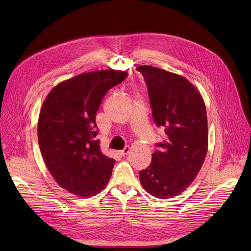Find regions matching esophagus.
Segmentation results:
<instances>
[{
    "label": "esophagus",
    "mask_w": 251,
    "mask_h": 251,
    "mask_svg": "<svg viewBox=\"0 0 251 251\" xmlns=\"http://www.w3.org/2000/svg\"><path fill=\"white\" fill-rule=\"evenodd\" d=\"M129 148L128 147H126L123 151H118V154L119 155H121V156H125V155H127L128 154V152H129Z\"/></svg>",
    "instance_id": "1"
}]
</instances>
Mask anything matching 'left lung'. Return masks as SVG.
<instances>
[{"label":"left lung","mask_w":251,"mask_h":251,"mask_svg":"<svg viewBox=\"0 0 251 251\" xmlns=\"http://www.w3.org/2000/svg\"><path fill=\"white\" fill-rule=\"evenodd\" d=\"M147 82L152 117L165 128L151 163L139 172L148 193L172 199L189 187L205 160L208 132L204 100L185 77L150 65L136 68Z\"/></svg>","instance_id":"left-lung-1"}]
</instances>
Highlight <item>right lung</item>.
Returning <instances> with one entry per match:
<instances>
[{
  "label": "right lung",
  "instance_id": "obj_1",
  "mask_svg": "<svg viewBox=\"0 0 251 251\" xmlns=\"http://www.w3.org/2000/svg\"><path fill=\"white\" fill-rule=\"evenodd\" d=\"M126 71L79 74L57 84L47 96L37 122L45 164L59 186L89 199L107 185L115 160L100 149L96 115L108 90L121 83Z\"/></svg>",
  "mask_w": 251,
  "mask_h": 251
}]
</instances>
